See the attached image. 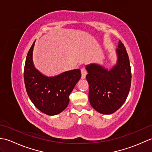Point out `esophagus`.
I'll return each mask as SVG.
<instances>
[{
	"mask_svg": "<svg viewBox=\"0 0 152 152\" xmlns=\"http://www.w3.org/2000/svg\"><path fill=\"white\" fill-rule=\"evenodd\" d=\"M81 73H82V78H85L87 74V70L84 66H83L81 69Z\"/></svg>",
	"mask_w": 152,
	"mask_h": 152,
	"instance_id": "1",
	"label": "esophagus"
}]
</instances>
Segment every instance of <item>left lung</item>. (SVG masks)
<instances>
[{
  "instance_id": "obj_1",
  "label": "left lung",
  "mask_w": 152,
  "mask_h": 152,
  "mask_svg": "<svg viewBox=\"0 0 152 152\" xmlns=\"http://www.w3.org/2000/svg\"><path fill=\"white\" fill-rule=\"evenodd\" d=\"M116 51L118 63L111 70L95 64L86 67L89 102L95 110L103 114H110L118 110L125 102L131 88L130 61L121 40Z\"/></svg>"
}]
</instances>
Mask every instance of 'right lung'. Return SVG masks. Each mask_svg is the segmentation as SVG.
Masks as SVG:
<instances>
[{
    "label": "right lung",
    "instance_id": "add662e5",
    "mask_svg": "<svg viewBox=\"0 0 152 152\" xmlns=\"http://www.w3.org/2000/svg\"><path fill=\"white\" fill-rule=\"evenodd\" d=\"M32 44L25 60L24 82L28 97L34 105L49 115L59 114L69 102V95L81 78L80 69L67 71L55 77L44 76L33 63Z\"/></svg>",
    "mask_w": 152,
    "mask_h": 152
}]
</instances>
